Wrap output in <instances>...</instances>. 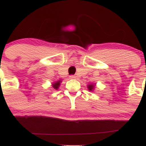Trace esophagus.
I'll return each mask as SVG.
<instances>
[{"instance_id": "esophagus-1", "label": "esophagus", "mask_w": 146, "mask_h": 146, "mask_svg": "<svg viewBox=\"0 0 146 146\" xmlns=\"http://www.w3.org/2000/svg\"><path fill=\"white\" fill-rule=\"evenodd\" d=\"M69 78H70V79H76V77L75 76H69Z\"/></svg>"}]
</instances>
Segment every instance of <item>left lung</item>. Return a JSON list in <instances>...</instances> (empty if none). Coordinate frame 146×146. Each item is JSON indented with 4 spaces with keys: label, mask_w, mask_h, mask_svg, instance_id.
Returning a JSON list of instances; mask_svg holds the SVG:
<instances>
[{
    "label": "left lung",
    "mask_w": 146,
    "mask_h": 146,
    "mask_svg": "<svg viewBox=\"0 0 146 146\" xmlns=\"http://www.w3.org/2000/svg\"><path fill=\"white\" fill-rule=\"evenodd\" d=\"M95 86H96V84H88V85L87 86V88H88V91H90V92H93L95 88Z\"/></svg>",
    "instance_id": "8db88e82"
}]
</instances>
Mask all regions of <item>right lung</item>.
Segmentation results:
<instances>
[{
  "label": "right lung",
  "instance_id": "obj_1",
  "mask_svg": "<svg viewBox=\"0 0 146 146\" xmlns=\"http://www.w3.org/2000/svg\"><path fill=\"white\" fill-rule=\"evenodd\" d=\"M61 82H62V81H61V80H59V81H55V82L52 83V86L54 89L58 90V88L60 87V86Z\"/></svg>",
  "mask_w": 146,
  "mask_h": 146
}]
</instances>
